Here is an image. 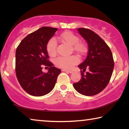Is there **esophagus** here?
<instances>
[{
    "label": "esophagus",
    "mask_w": 129,
    "mask_h": 129,
    "mask_svg": "<svg viewBox=\"0 0 129 129\" xmlns=\"http://www.w3.org/2000/svg\"><path fill=\"white\" fill-rule=\"evenodd\" d=\"M62 72H66L69 73H73V71H69V70H66V69H62Z\"/></svg>",
    "instance_id": "obj_1"
}]
</instances>
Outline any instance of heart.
I'll return each instance as SVG.
<instances>
[{
  "mask_svg": "<svg viewBox=\"0 0 129 129\" xmlns=\"http://www.w3.org/2000/svg\"><path fill=\"white\" fill-rule=\"evenodd\" d=\"M60 39L63 42L67 43L71 46L78 53L82 54L86 51V47L82 43H79L80 39L78 36L71 32H65L60 35ZM57 42L54 38L50 39L47 45V50L49 55L54 56L56 53ZM79 60L75 56L69 57H58L55 60L57 66L63 69H71L74 65L77 64Z\"/></svg>",
  "mask_w": 129,
  "mask_h": 129,
  "instance_id": "heart-1",
  "label": "heart"
}]
</instances>
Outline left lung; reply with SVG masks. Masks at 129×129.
Wrapping results in <instances>:
<instances>
[{
  "instance_id": "left-lung-1",
  "label": "left lung",
  "mask_w": 129,
  "mask_h": 129,
  "mask_svg": "<svg viewBox=\"0 0 129 129\" xmlns=\"http://www.w3.org/2000/svg\"><path fill=\"white\" fill-rule=\"evenodd\" d=\"M77 30L88 43V52L86 59L78 65L81 71V79L73 84L75 90L82 95L97 94L106 88L112 77L114 60L110 48L92 30L84 28Z\"/></svg>"
}]
</instances>
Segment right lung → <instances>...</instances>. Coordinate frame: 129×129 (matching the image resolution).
I'll return each instance as SVG.
<instances>
[{
    "label": "right lung",
    "mask_w": 129,
    "mask_h": 129,
    "mask_svg": "<svg viewBox=\"0 0 129 129\" xmlns=\"http://www.w3.org/2000/svg\"><path fill=\"white\" fill-rule=\"evenodd\" d=\"M57 28L43 27L23 39L16 51L15 71L19 84L29 94L40 97L53 90L61 70L48 58L47 45ZM44 65L50 67L46 74Z\"/></svg>",
    "instance_id": "right-lung-1"
}]
</instances>
